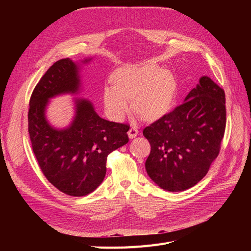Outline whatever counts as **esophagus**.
<instances>
[{
    "instance_id": "obj_1",
    "label": "esophagus",
    "mask_w": 251,
    "mask_h": 251,
    "mask_svg": "<svg viewBox=\"0 0 251 251\" xmlns=\"http://www.w3.org/2000/svg\"><path fill=\"white\" fill-rule=\"evenodd\" d=\"M138 135V130H137V128L136 127H131L130 129H129V131H128V136H129V138H134V137H136Z\"/></svg>"
}]
</instances>
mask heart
I'll use <instances>...</instances> for the list:
<instances>
[{
	"instance_id": "obj_1",
	"label": "heart",
	"mask_w": 251,
	"mask_h": 251,
	"mask_svg": "<svg viewBox=\"0 0 251 251\" xmlns=\"http://www.w3.org/2000/svg\"><path fill=\"white\" fill-rule=\"evenodd\" d=\"M115 83L103 87L102 101L107 115L121 121L133 107L146 119L162 116L173 101L176 82L169 72L157 66H127L114 75Z\"/></svg>"
}]
</instances>
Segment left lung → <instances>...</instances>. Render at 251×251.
Masks as SVG:
<instances>
[{
  "label": "left lung",
  "instance_id": "obj_1",
  "mask_svg": "<svg viewBox=\"0 0 251 251\" xmlns=\"http://www.w3.org/2000/svg\"><path fill=\"white\" fill-rule=\"evenodd\" d=\"M225 91L202 76L184 102L143 129L151 143L146 170L161 188L193 187L220 152L226 128Z\"/></svg>",
  "mask_w": 251,
  "mask_h": 251
}]
</instances>
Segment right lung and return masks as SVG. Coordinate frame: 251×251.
Instances as JSON below:
<instances>
[{
  "mask_svg": "<svg viewBox=\"0 0 251 251\" xmlns=\"http://www.w3.org/2000/svg\"><path fill=\"white\" fill-rule=\"evenodd\" d=\"M91 59H84L88 63ZM80 90L79 66L69 58L52 64L34 87L29 100L28 132L42 172L57 189L71 196L96 190L107 172L108 155L129 141L127 124L100 118L88 100H75V115L64 129L47 120L50 99Z\"/></svg>",
  "mask_w": 251,
  "mask_h": 251,
  "instance_id": "add662e5",
  "label": "right lung"
}]
</instances>
